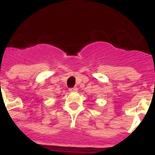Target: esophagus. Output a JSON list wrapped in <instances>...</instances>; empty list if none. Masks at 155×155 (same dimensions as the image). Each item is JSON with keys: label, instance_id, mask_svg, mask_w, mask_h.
Masks as SVG:
<instances>
[{"label": "esophagus", "instance_id": "34e87169", "mask_svg": "<svg viewBox=\"0 0 155 155\" xmlns=\"http://www.w3.org/2000/svg\"><path fill=\"white\" fill-rule=\"evenodd\" d=\"M78 88L76 87H71V88H69V91L71 92H77Z\"/></svg>", "mask_w": 155, "mask_h": 155}]
</instances>
